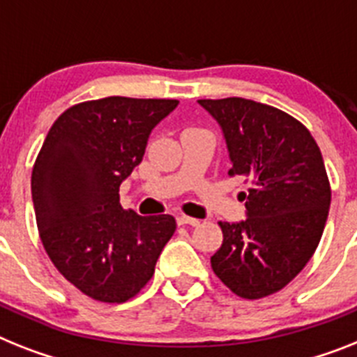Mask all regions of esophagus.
<instances>
[{
	"label": "esophagus",
	"mask_w": 357,
	"mask_h": 357,
	"mask_svg": "<svg viewBox=\"0 0 357 357\" xmlns=\"http://www.w3.org/2000/svg\"><path fill=\"white\" fill-rule=\"evenodd\" d=\"M176 222L181 226H199L200 220L199 219H193V217H185V215H178L176 217Z\"/></svg>",
	"instance_id": "obj_1"
}]
</instances>
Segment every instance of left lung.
<instances>
[{
  "instance_id": "left-lung-1",
  "label": "left lung",
  "mask_w": 357,
  "mask_h": 357,
  "mask_svg": "<svg viewBox=\"0 0 357 357\" xmlns=\"http://www.w3.org/2000/svg\"><path fill=\"white\" fill-rule=\"evenodd\" d=\"M222 129L231 169L250 184L246 220L219 222L215 275L244 299L284 288L316 252L331 208L325 162L310 131L272 105L199 100Z\"/></svg>"
}]
</instances>
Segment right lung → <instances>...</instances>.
Masks as SVG:
<instances>
[{
    "label": "right lung",
    "mask_w": 357,
    "mask_h": 357,
    "mask_svg": "<svg viewBox=\"0 0 357 357\" xmlns=\"http://www.w3.org/2000/svg\"><path fill=\"white\" fill-rule=\"evenodd\" d=\"M178 100L109 96L73 105L52 123L32 169L41 243L58 272L102 303L135 297L175 234L172 215L120 204V184Z\"/></svg>",
    "instance_id": "1"
}]
</instances>
